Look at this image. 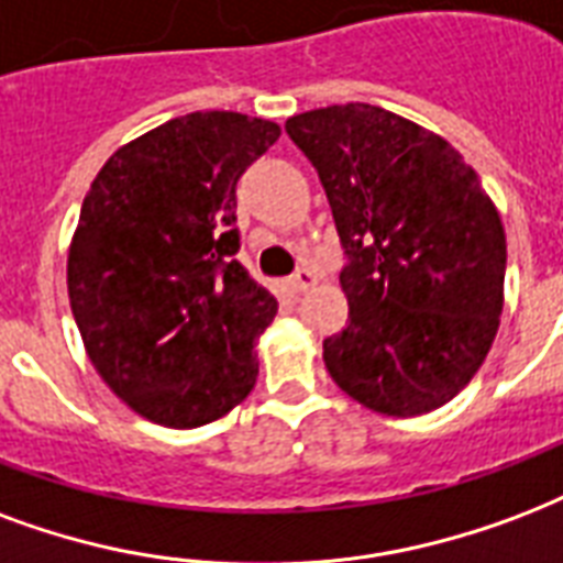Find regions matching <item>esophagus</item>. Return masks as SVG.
<instances>
[{"label": "esophagus", "mask_w": 563, "mask_h": 563, "mask_svg": "<svg viewBox=\"0 0 563 563\" xmlns=\"http://www.w3.org/2000/svg\"><path fill=\"white\" fill-rule=\"evenodd\" d=\"M289 286L291 291H310L312 286H316V274H312L310 268H300V272L289 280Z\"/></svg>", "instance_id": "34e87169"}]
</instances>
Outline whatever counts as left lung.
Masks as SVG:
<instances>
[{
  "mask_svg": "<svg viewBox=\"0 0 563 563\" xmlns=\"http://www.w3.org/2000/svg\"><path fill=\"white\" fill-rule=\"evenodd\" d=\"M328 191L349 265V324L324 339L336 386L384 416L449 405L505 307V227L482 179L431 129L368 102L286 120Z\"/></svg>",
  "mask_w": 563,
  "mask_h": 563,
  "instance_id": "8db88e82",
  "label": "left lung"
}]
</instances>
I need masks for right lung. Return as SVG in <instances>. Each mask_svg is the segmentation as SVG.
<instances>
[{
  "instance_id": "1",
  "label": "right lung",
  "mask_w": 563,
  "mask_h": 563,
  "mask_svg": "<svg viewBox=\"0 0 563 563\" xmlns=\"http://www.w3.org/2000/svg\"><path fill=\"white\" fill-rule=\"evenodd\" d=\"M274 120L191 111L118 147L67 251L73 319L97 375L135 413L200 428L251 396L277 300L235 263V183Z\"/></svg>"
}]
</instances>
